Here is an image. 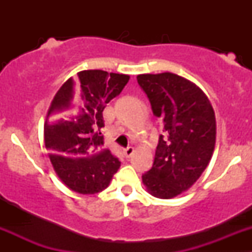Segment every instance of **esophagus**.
Returning <instances> with one entry per match:
<instances>
[{
	"instance_id": "34e87169",
	"label": "esophagus",
	"mask_w": 252,
	"mask_h": 252,
	"mask_svg": "<svg viewBox=\"0 0 252 252\" xmlns=\"http://www.w3.org/2000/svg\"><path fill=\"white\" fill-rule=\"evenodd\" d=\"M123 151H124V155H126V157H130L131 155L134 154V147H131V146H128V147H126V149H124Z\"/></svg>"
}]
</instances>
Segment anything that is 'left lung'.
I'll return each instance as SVG.
<instances>
[{
  "label": "left lung",
  "instance_id": "8db88e82",
  "mask_svg": "<svg viewBox=\"0 0 252 252\" xmlns=\"http://www.w3.org/2000/svg\"><path fill=\"white\" fill-rule=\"evenodd\" d=\"M136 79L154 114L163 121L164 131L142 183L152 196L172 199L191 188L210 163L216 144L215 111L199 86L173 73Z\"/></svg>",
  "mask_w": 252,
  "mask_h": 252
}]
</instances>
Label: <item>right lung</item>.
I'll return each mask as SVG.
<instances>
[{
	"label": "right lung",
	"mask_w": 252,
	"mask_h": 252,
	"mask_svg": "<svg viewBox=\"0 0 252 252\" xmlns=\"http://www.w3.org/2000/svg\"><path fill=\"white\" fill-rule=\"evenodd\" d=\"M129 75L100 69L69 78L53 97L44 126L45 146L56 174L70 190L96 194L110 185L121 162L103 147L106 105L122 93Z\"/></svg>",
	"instance_id": "obj_1"
}]
</instances>
